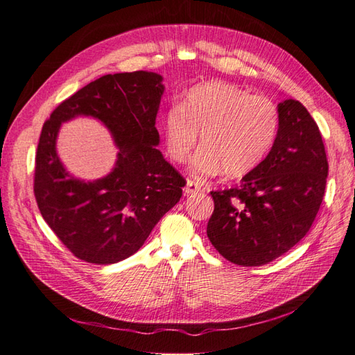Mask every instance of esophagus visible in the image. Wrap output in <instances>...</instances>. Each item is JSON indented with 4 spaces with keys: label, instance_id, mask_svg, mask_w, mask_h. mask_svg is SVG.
Segmentation results:
<instances>
[{
    "label": "esophagus",
    "instance_id": "obj_1",
    "mask_svg": "<svg viewBox=\"0 0 355 355\" xmlns=\"http://www.w3.org/2000/svg\"><path fill=\"white\" fill-rule=\"evenodd\" d=\"M201 189L202 187L200 183H196V181H193V180H187L186 187H184V193H187V195L198 193V192H201Z\"/></svg>",
    "mask_w": 355,
    "mask_h": 355
}]
</instances>
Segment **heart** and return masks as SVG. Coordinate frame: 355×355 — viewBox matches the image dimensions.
I'll use <instances>...</instances> for the list:
<instances>
[{
    "label": "heart",
    "mask_w": 355,
    "mask_h": 355,
    "mask_svg": "<svg viewBox=\"0 0 355 355\" xmlns=\"http://www.w3.org/2000/svg\"><path fill=\"white\" fill-rule=\"evenodd\" d=\"M282 114L268 96L225 81L191 87L181 105L168 110L163 122L168 153L184 162L201 135V148L191 162L192 174L207 178L222 174L242 178L268 157L274 146Z\"/></svg>",
    "instance_id": "b5f03b06"
}]
</instances>
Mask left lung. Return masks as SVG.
<instances>
[{"label": "left lung", "instance_id": "1", "mask_svg": "<svg viewBox=\"0 0 355 355\" xmlns=\"http://www.w3.org/2000/svg\"><path fill=\"white\" fill-rule=\"evenodd\" d=\"M278 109L282 125L268 157L239 187L210 192L207 236L234 265L261 266L293 248L324 200L328 162L316 122L296 100Z\"/></svg>", "mask_w": 355, "mask_h": 355}]
</instances>
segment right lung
<instances>
[{
	"label": "right lung",
	"mask_w": 355,
	"mask_h": 355,
	"mask_svg": "<svg viewBox=\"0 0 355 355\" xmlns=\"http://www.w3.org/2000/svg\"><path fill=\"white\" fill-rule=\"evenodd\" d=\"M160 73H109L64 100L40 133L35 196L40 215L76 257L112 265L139 251L164 213L180 201L184 178L164 160L155 118L164 92ZM101 121L119 148L109 175L81 180L56 153L61 123Z\"/></svg>",
	"instance_id": "1"
}]
</instances>
